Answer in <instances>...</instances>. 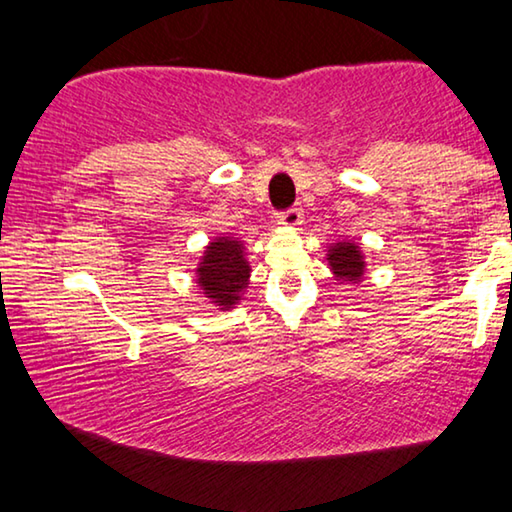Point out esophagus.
I'll list each match as a JSON object with an SVG mask.
<instances>
[{"instance_id": "obj_1", "label": "esophagus", "mask_w": 512, "mask_h": 512, "mask_svg": "<svg viewBox=\"0 0 512 512\" xmlns=\"http://www.w3.org/2000/svg\"><path fill=\"white\" fill-rule=\"evenodd\" d=\"M277 219H280V223H284V225H300L302 223V210L300 207H289V210H284V212H280V216H277Z\"/></svg>"}]
</instances>
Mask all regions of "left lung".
<instances>
[{
	"label": "left lung",
	"instance_id": "obj_1",
	"mask_svg": "<svg viewBox=\"0 0 512 512\" xmlns=\"http://www.w3.org/2000/svg\"><path fill=\"white\" fill-rule=\"evenodd\" d=\"M329 266H332V271L336 273V277L339 280H345V282H354L359 280V277L363 275V255L359 246L354 244H336L332 250H329Z\"/></svg>",
	"mask_w": 512,
	"mask_h": 512
}]
</instances>
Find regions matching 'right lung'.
I'll return each mask as SVG.
<instances>
[{
	"label": "right lung",
	"instance_id": "1",
	"mask_svg": "<svg viewBox=\"0 0 512 512\" xmlns=\"http://www.w3.org/2000/svg\"><path fill=\"white\" fill-rule=\"evenodd\" d=\"M250 275L244 246L235 237H219L207 246L198 266V284L214 305L230 307L241 298Z\"/></svg>",
	"mask_w": 512,
	"mask_h": 512
}]
</instances>
